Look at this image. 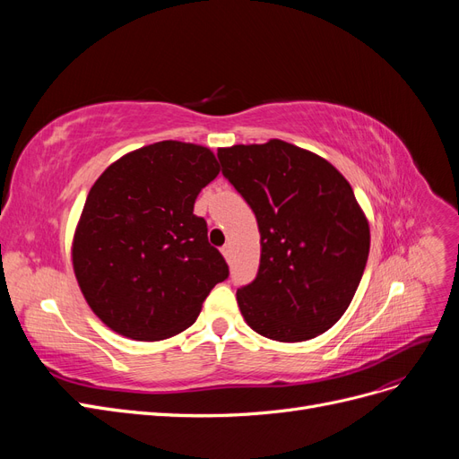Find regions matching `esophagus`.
Instances as JSON below:
<instances>
[{"label": "esophagus", "mask_w": 459, "mask_h": 459, "mask_svg": "<svg viewBox=\"0 0 459 459\" xmlns=\"http://www.w3.org/2000/svg\"><path fill=\"white\" fill-rule=\"evenodd\" d=\"M221 255L226 256V260H230V258H231V247H230V245H224V247H221Z\"/></svg>", "instance_id": "1"}]
</instances>
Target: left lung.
Returning <instances> with one entry per match:
<instances>
[{"label":"left lung","instance_id":"left-lung-1","mask_svg":"<svg viewBox=\"0 0 459 459\" xmlns=\"http://www.w3.org/2000/svg\"><path fill=\"white\" fill-rule=\"evenodd\" d=\"M218 160L260 231L258 273L238 289L245 322L280 342L325 333L349 308L369 255L351 184L325 159L281 140L218 149Z\"/></svg>","mask_w":459,"mask_h":459}]
</instances>
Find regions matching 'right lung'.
Here are the masks:
<instances>
[{
	"label": "right lung",
	"instance_id": "right-lung-1",
	"mask_svg": "<svg viewBox=\"0 0 459 459\" xmlns=\"http://www.w3.org/2000/svg\"><path fill=\"white\" fill-rule=\"evenodd\" d=\"M211 149L159 142L128 152L88 193L73 243L78 285L105 325L135 341L187 329L230 268L195 199L218 176Z\"/></svg>",
	"mask_w": 459,
	"mask_h": 459
}]
</instances>
